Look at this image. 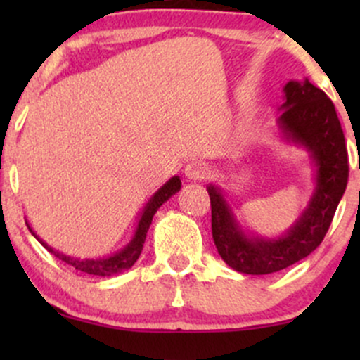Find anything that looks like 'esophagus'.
Instances as JSON below:
<instances>
[{
  "label": "esophagus",
  "instance_id": "1",
  "mask_svg": "<svg viewBox=\"0 0 360 360\" xmlns=\"http://www.w3.org/2000/svg\"><path fill=\"white\" fill-rule=\"evenodd\" d=\"M184 172L189 179H205V177L208 176L210 167L208 164L203 162V160H191V162L186 166Z\"/></svg>",
  "mask_w": 360,
  "mask_h": 360
}]
</instances>
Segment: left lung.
I'll use <instances>...</instances> for the list:
<instances>
[{"label":"left lung","mask_w":360,"mask_h":360,"mask_svg":"<svg viewBox=\"0 0 360 360\" xmlns=\"http://www.w3.org/2000/svg\"><path fill=\"white\" fill-rule=\"evenodd\" d=\"M279 123L315 159L316 191L307 212L278 240L245 237L220 191L208 188L212 201V233L218 254L230 267L245 274H272L304 259L320 245L349 181V154L332 100L309 81L288 82Z\"/></svg>","instance_id":"8db88e82"}]
</instances>
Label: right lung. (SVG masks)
Returning <instances> with one entry per match:
<instances>
[{
  "label": "right lung",
  "instance_id": "obj_1",
  "mask_svg": "<svg viewBox=\"0 0 360 360\" xmlns=\"http://www.w3.org/2000/svg\"><path fill=\"white\" fill-rule=\"evenodd\" d=\"M179 189H181L179 177L174 176L172 179H169L167 183L164 184L162 188H160L159 191L154 194V196H152V200L148 201L146 210H143L134 240L128 243V245L122 252L111 255V257H108V259H74V257H69V255L59 254V252L53 250L52 247H49L47 243H44L42 240L40 242H42V245L49 252H51V254H56L57 257H59L60 260H64V262L69 264V266H72L74 269L86 272V274H93V276L117 274V272L128 269V267H131L135 262H137L140 252H142V249H143V242H146L147 230L152 223V217H154L157 210L160 208V205H162L164 201H167L169 198H171L174 193L179 191ZM28 229H30V226H28ZM30 232H32V229H30Z\"/></svg>",
  "mask_w": 360,
  "mask_h": 360
}]
</instances>
